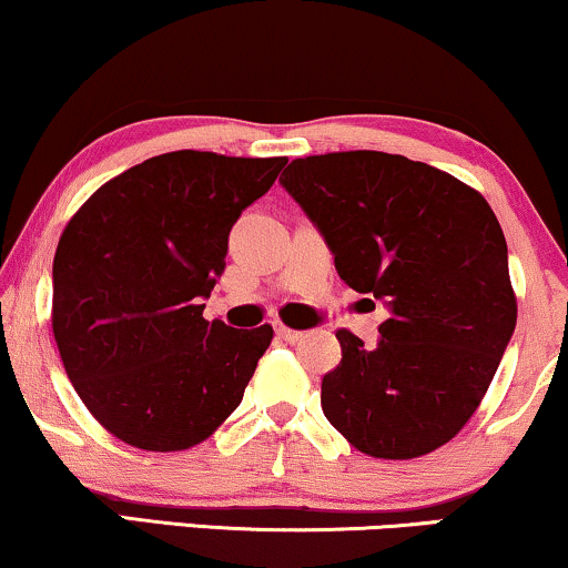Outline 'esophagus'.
<instances>
[{
  "mask_svg": "<svg viewBox=\"0 0 568 568\" xmlns=\"http://www.w3.org/2000/svg\"><path fill=\"white\" fill-rule=\"evenodd\" d=\"M275 333L283 337V341H288V343H293V341H298L301 337V329H293V327H288V325H283V322H280V325L275 327Z\"/></svg>",
  "mask_w": 568,
  "mask_h": 568,
  "instance_id": "obj_1",
  "label": "esophagus"
}]
</instances>
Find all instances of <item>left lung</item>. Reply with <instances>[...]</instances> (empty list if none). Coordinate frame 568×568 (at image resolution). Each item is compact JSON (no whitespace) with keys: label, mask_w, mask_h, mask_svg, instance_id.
<instances>
[{"label":"left lung","mask_w":568,"mask_h":568,"mask_svg":"<svg viewBox=\"0 0 568 568\" xmlns=\"http://www.w3.org/2000/svg\"><path fill=\"white\" fill-rule=\"evenodd\" d=\"M280 183L325 235L337 275L390 308L375 348L335 333L327 422L367 456L433 454L477 412L516 327L498 217L448 172L367 149L293 160Z\"/></svg>","instance_id":"left-lung-1"}]
</instances>
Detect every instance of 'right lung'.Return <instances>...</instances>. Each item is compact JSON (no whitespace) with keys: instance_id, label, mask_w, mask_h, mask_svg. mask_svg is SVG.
Returning <instances> with one entry per match:
<instances>
[{"instance_id":"add662e5","label":"right lung","mask_w":568,"mask_h":568,"mask_svg":"<svg viewBox=\"0 0 568 568\" xmlns=\"http://www.w3.org/2000/svg\"><path fill=\"white\" fill-rule=\"evenodd\" d=\"M285 156L170 152L106 181L54 254L52 329L93 419L133 448L204 443L239 408L272 327L204 320L227 235Z\"/></svg>"}]
</instances>
